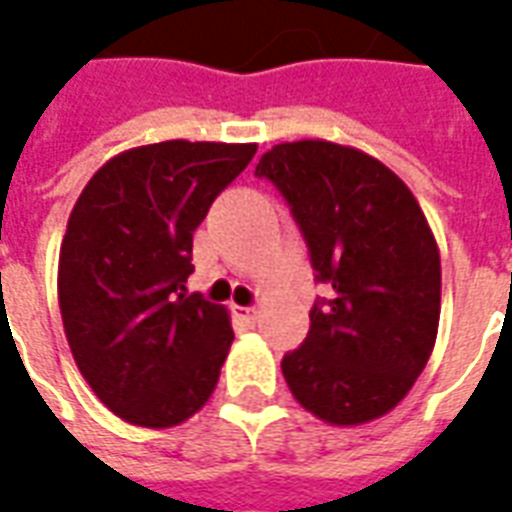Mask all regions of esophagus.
I'll use <instances>...</instances> for the list:
<instances>
[{"label":"esophagus","instance_id":"34e87169","mask_svg":"<svg viewBox=\"0 0 512 512\" xmlns=\"http://www.w3.org/2000/svg\"><path fill=\"white\" fill-rule=\"evenodd\" d=\"M233 312H235V318H241V321H246V323L257 321L255 307H238V304H233Z\"/></svg>","mask_w":512,"mask_h":512}]
</instances>
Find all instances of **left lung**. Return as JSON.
I'll return each instance as SVG.
<instances>
[{
  "label": "left lung",
  "mask_w": 512,
  "mask_h": 512,
  "mask_svg": "<svg viewBox=\"0 0 512 512\" xmlns=\"http://www.w3.org/2000/svg\"><path fill=\"white\" fill-rule=\"evenodd\" d=\"M255 175L285 197L315 279L332 290L310 310L307 340L282 359L290 392L329 425L384 417L439 332L441 260L425 213L378 158L326 139L274 145Z\"/></svg>",
  "instance_id": "obj_1"
}]
</instances>
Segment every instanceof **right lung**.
Masks as SVG:
<instances>
[{
  "instance_id": "obj_1",
  "label": "right lung",
  "mask_w": 512,
  "mask_h": 512,
  "mask_svg": "<svg viewBox=\"0 0 512 512\" xmlns=\"http://www.w3.org/2000/svg\"><path fill=\"white\" fill-rule=\"evenodd\" d=\"M257 145L169 139L109 158L73 205L57 293L76 367L98 400L142 428L205 406L233 326L186 293L191 238Z\"/></svg>"
}]
</instances>
